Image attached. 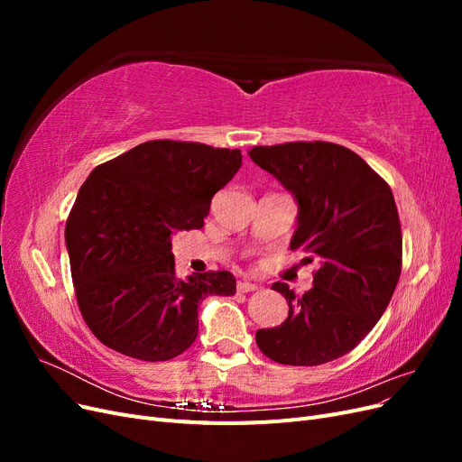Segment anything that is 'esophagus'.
Masks as SVG:
<instances>
[{"instance_id":"obj_1","label":"esophagus","mask_w":462,"mask_h":462,"mask_svg":"<svg viewBox=\"0 0 462 462\" xmlns=\"http://www.w3.org/2000/svg\"><path fill=\"white\" fill-rule=\"evenodd\" d=\"M236 289H239L241 292H253V291H256L258 287H256L254 283H250V282H239V285H236Z\"/></svg>"}]
</instances>
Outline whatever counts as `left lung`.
Returning <instances> with one entry per match:
<instances>
[{
    "instance_id": "1",
    "label": "left lung",
    "mask_w": 462,
    "mask_h": 462,
    "mask_svg": "<svg viewBox=\"0 0 462 462\" xmlns=\"http://www.w3.org/2000/svg\"><path fill=\"white\" fill-rule=\"evenodd\" d=\"M254 163L299 202L291 248L318 262L314 285L289 302L282 326L256 331L260 351L279 365L318 366L351 353L393 297L402 268V235L393 192L358 153L314 141L254 146Z\"/></svg>"
}]
</instances>
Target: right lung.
Masks as SVG:
<instances>
[{
	"instance_id": "right-lung-1",
	"label": "right lung",
	"mask_w": 462,
	"mask_h": 462,
	"mask_svg": "<svg viewBox=\"0 0 462 462\" xmlns=\"http://www.w3.org/2000/svg\"><path fill=\"white\" fill-rule=\"evenodd\" d=\"M239 150L148 141L88 175L65 241L79 310L114 351L163 362L199 335V304L231 297V272L177 277L171 235L204 227L214 194L239 171Z\"/></svg>"
}]
</instances>
